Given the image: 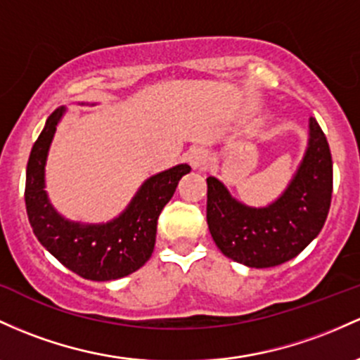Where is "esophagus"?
<instances>
[{"instance_id": "obj_1", "label": "esophagus", "mask_w": 360, "mask_h": 360, "mask_svg": "<svg viewBox=\"0 0 360 360\" xmlns=\"http://www.w3.org/2000/svg\"><path fill=\"white\" fill-rule=\"evenodd\" d=\"M188 164L191 165L193 171H207L208 165H210V155L205 148H195L186 155Z\"/></svg>"}]
</instances>
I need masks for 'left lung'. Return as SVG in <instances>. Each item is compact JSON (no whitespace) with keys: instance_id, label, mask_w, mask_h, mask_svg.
Segmentation results:
<instances>
[{"instance_id":"left-lung-1","label":"left lung","mask_w":360,"mask_h":360,"mask_svg":"<svg viewBox=\"0 0 360 360\" xmlns=\"http://www.w3.org/2000/svg\"><path fill=\"white\" fill-rule=\"evenodd\" d=\"M309 147L283 196L266 208H248L215 177L207 179V222L219 250L251 268L295 258L321 232L333 191L330 147L311 117Z\"/></svg>"}]
</instances>
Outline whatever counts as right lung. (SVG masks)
Wrapping results in <instances>:
<instances>
[{
  "label": "right lung",
  "mask_w": 360,
  "mask_h": 360,
  "mask_svg": "<svg viewBox=\"0 0 360 360\" xmlns=\"http://www.w3.org/2000/svg\"><path fill=\"white\" fill-rule=\"evenodd\" d=\"M61 116L63 109L51 114L30 152L25 181L29 222L39 243L73 274L96 282L121 278L148 262L155 246L157 219L172 198L181 177L191 167L181 164L150 177L128 210L112 222L71 224L54 212L44 191L47 148Z\"/></svg>",
  "instance_id": "add662e5"
}]
</instances>
